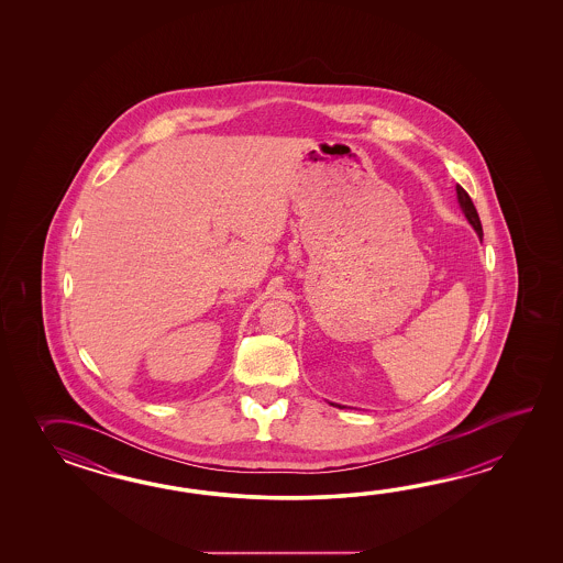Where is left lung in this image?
<instances>
[{
    "label": "left lung",
    "instance_id": "1",
    "mask_svg": "<svg viewBox=\"0 0 563 563\" xmlns=\"http://www.w3.org/2000/svg\"><path fill=\"white\" fill-rule=\"evenodd\" d=\"M456 195H459V203L463 207V213L468 219V223L475 228V231L478 233V238H483V228H481V219H478L477 209H475V205L471 201V197H468V192L461 187V185H456Z\"/></svg>",
    "mask_w": 563,
    "mask_h": 563
}]
</instances>
